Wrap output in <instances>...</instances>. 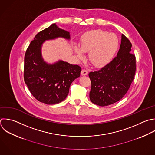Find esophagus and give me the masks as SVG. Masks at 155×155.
Here are the masks:
<instances>
[{
	"instance_id": "esophagus-1",
	"label": "esophagus",
	"mask_w": 155,
	"mask_h": 155,
	"mask_svg": "<svg viewBox=\"0 0 155 155\" xmlns=\"http://www.w3.org/2000/svg\"><path fill=\"white\" fill-rule=\"evenodd\" d=\"M81 74L82 76H86L88 74V71L86 70H84L83 69L82 71H81Z\"/></svg>"
}]
</instances>
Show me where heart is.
Instances as JSON below:
<instances>
[{"label":"heart","instance_id":"1","mask_svg":"<svg viewBox=\"0 0 155 155\" xmlns=\"http://www.w3.org/2000/svg\"><path fill=\"white\" fill-rule=\"evenodd\" d=\"M119 47V39L114 33L101 30H94L84 33L81 39L80 47L74 46V50L79 59L84 58L88 51V59L96 67H102L113 59Z\"/></svg>","mask_w":155,"mask_h":155}]
</instances>
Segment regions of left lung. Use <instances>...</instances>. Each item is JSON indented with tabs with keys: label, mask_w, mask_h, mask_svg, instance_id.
Masks as SVG:
<instances>
[{
	"label": "left lung",
	"mask_w": 155,
	"mask_h": 155,
	"mask_svg": "<svg viewBox=\"0 0 155 155\" xmlns=\"http://www.w3.org/2000/svg\"><path fill=\"white\" fill-rule=\"evenodd\" d=\"M132 45L121 35L116 56L100 70L88 74L91 82L90 99L94 104L104 107L120 100L127 92L136 71V58L131 54Z\"/></svg>",
	"instance_id": "1"
}]
</instances>
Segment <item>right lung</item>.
I'll return each instance as SVG.
<instances>
[{"instance_id": "1", "label": "right lung", "mask_w": 155, "mask_h": 155, "mask_svg": "<svg viewBox=\"0 0 155 155\" xmlns=\"http://www.w3.org/2000/svg\"><path fill=\"white\" fill-rule=\"evenodd\" d=\"M70 40L68 31L56 24L38 33L28 47L24 58V81L39 101L53 105L64 101L72 82L80 77L81 68L62 60L50 64L44 61L42 47L46 41L58 38Z\"/></svg>"}]
</instances>
